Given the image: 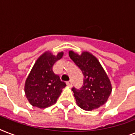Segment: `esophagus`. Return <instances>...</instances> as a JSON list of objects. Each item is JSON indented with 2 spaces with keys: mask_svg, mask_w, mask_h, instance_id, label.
Wrapping results in <instances>:
<instances>
[{
  "mask_svg": "<svg viewBox=\"0 0 135 135\" xmlns=\"http://www.w3.org/2000/svg\"><path fill=\"white\" fill-rule=\"evenodd\" d=\"M66 85H67L68 86L72 87V82L71 80H70V81H68V82H66Z\"/></svg>",
  "mask_w": 135,
  "mask_h": 135,
  "instance_id": "esophagus-1",
  "label": "esophagus"
}]
</instances>
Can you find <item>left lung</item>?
Masks as SVG:
<instances>
[{
    "label": "left lung",
    "instance_id": "left-lung-1",
    "mask_svg": "<svg viewBox=\"0 0 135 135\" xmlns=\"http://www.w3.org/2000/svg\"><path fill=\"white\" fill-rule=\"evenodd\" d=\"M70 58L80 68L84 76L83 85L80 90L72 88L76 104L85 111H92L107 102L112 91L111 81L95 56L83 51L78 55L69 52Z\"/></svg>",
    "mask_w": 135,
    "mask_h": 135
}]
</instances>
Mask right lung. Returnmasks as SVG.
Masks as SVG:
<instances>
[{
    "instance_id": "right-lung-1",
    "label": "right lung",
    "mask_w": 135,
    "mask_h": 135,
    "mask_svg": "<svg viewBox=\"0 0 135 135\" xmlns=\"http://www.w3.org/2000/svg\"><path fill=\"white\" fill-rule=\"evenodd\" d=\"M63 52L54 55L46 51L37 59L24 85V92L33 107L45 109L55 104L66 85L54 74V64L63 57Z\"/></svg>"
}]
</instances>
